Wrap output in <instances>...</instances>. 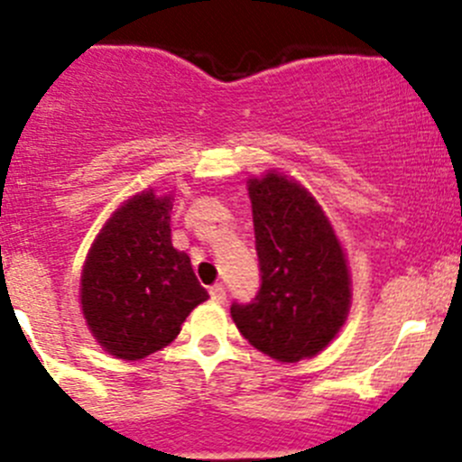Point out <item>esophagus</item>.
Returning a JSON list of instances; mask_svg holds the SVG:
<instances>
[{"label": "esophagus", "mask_w": 462, "mask_h": 462, "mask_svg": "<svg viewBox=\"0 0 462 462\" xmlns=\"http://www.w3.org/2000/svg\"><path fill=\"white\" fill-rule=\"evenodd\" d=\"M209 298H212L214 302H226V298H227L226 286H223V284L209 286Z\"/></svg>", "instance_id": "esophagus-1"}]
</instances>
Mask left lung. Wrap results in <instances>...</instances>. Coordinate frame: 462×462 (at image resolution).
<instances>
[{"label":"left lung","instance_id":"obj_1","mask_svg":"<svg viewBox=\"0 0 462 462\" xmlns=\"http://www.w3.org/2000/svg\"><path fill=\"white\" fill-rule=\"evenodd\" d=\"M259 291L230 313L253 347L282 364L313 356L338 334L350 309L343 248L304 187L268 173L248 187Z\"/></svg>","mask_w":462,"mask_h":462}]
</instances>
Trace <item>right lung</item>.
<instances>
[{
    "label": "right lung",
    "instance_id": "right-lung-1",
    "mask_svg": "<svg viewBox=\"0 0 462 462\" xmlns=\"http://www.w3.org/2000/svg\"><path fill=\"white\" fill-rule=\"evenodd\" d=\"M171 199L133 196L106 223L80 275L89 329L112 356L144 359L180 331L209 298L191 259L171 244Z\"/></svg>",
    "mask_w": 462,
    "mask_h": 462
}]
</instances>
